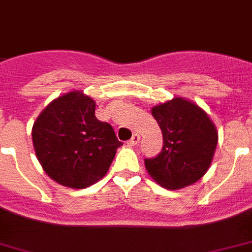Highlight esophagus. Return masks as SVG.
<instances>
[{
    "label": "esophagus",
    "instance_id": "1",
    "mask_svg": "<svg viewBox=\"0 0 252 252\" xmlns=\"http://www.w3.org/2000/svg\"><path fill=\"white\" fill-rule=\"evenodd\" d=\"M138 141H140V136H138L137 133H134L133 136H132V138H130L129 141H128V145L136 146L138 144Z\"/></svg>",
    "mask_w": 252,
    "mask_h": 252
}]
</instances>
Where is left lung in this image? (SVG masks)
<instances>
[{
    "label": "left lung",
    "mask_w": 252,
    "mask_h": 252,
    "mask_svg": "<svg viewBox=\"0 0 252 252\" xmlns=\"http://www.w3.org/2000/svg\"><path fill=\"white\" fill-rule=\"evenodd\" d=\"M163 134L161 153L145 158L149 175L162 187L180 189L208 171L219 133L205 111L184 98H174L152 108Z\"/></svg>",
    "instance_id": "8db88e82"
}]
</instances>
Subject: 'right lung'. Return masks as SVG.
<instances>
[{
    "mask_svg": "<svg viewBox=\"0 0 252 252\" xmlns=\"http://www.w3.org/2000/svg\"><path fill=\"white\" fill-rule=\"evenodd\" d=\"M32 142L49 178L76 189L102 179L123 145L114 128L95 118V102L82 91L61 95L41 111Z\"/></svg>",
    "mask_w": 252,
    "mask_h": 252,
    "instance_id": "obj_1",
    "label": "right lung"
}]
</instances>
